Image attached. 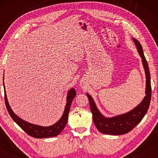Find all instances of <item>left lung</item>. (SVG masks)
Here are the masks:
<instances>
[{"mask_svg":"<svg viewBox=\"0 0 158 158\" xmlns=\"http://www.w3.org/2000/svg\"><path fill=\"white\" fill-rule=\"evenodd\" d=\"M132 40L137 47L138 53L142 58V64H143L144 72H145V96L144 97L142 102L127 113L113 116V117H106L99 111L91 96L86 94L89 100L90 111L93 114V120H94V124L96 125V128L100 132L106 134V135H121L130 131L141 122L150 106L152 90H151L150 75L148 64L144 55L142 45L136 39L133 38Z\"/></svg>","mask_w":158,"mask_h":158,"instance_id":"1","label":"left lung"}]
</instances>
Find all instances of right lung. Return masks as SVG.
Masks as SVG:
<instances>
[{
    "instance_id": "obj_1",
    "label": "right lung",
    "mask_w": 158,
    "mask_h": 158,
    "mask_svg": "<svg viewBox=\"0 0 158 158\" xmlns=\"http://www.w3.org/2000/svg\"><path fill=\"white\" fill-rule=\"evenodd\" d=\"M3 80H4V74H3ZM3 87H4V93H5V102L6 106L7 108V110L9 113L10 116H11L13 120L25 131L27 135L33 137L34 138H46V137H55L59 135L61 131L63 130L64 127L66 126L67 122L68 119V114L70 111L71 103L75 98L76 92L74 88H72L69 90L68 92V96H67V102L64 110L62 114V117L60 118L59 121H57L55 124H54L51 126L48 127H43L40 125L33 124L31 123L27 122L26 121L23 120L22 118L19 117L14 111H12L11 108L10 107L9 103H8L7 96H6V93L5 89V85H4L3 82Z\"/></svg>"
}]
</instances>
